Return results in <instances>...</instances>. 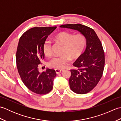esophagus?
<instances>
[{"instance_id":"1","label":"esophagus","mask_w":121,"mask_h":121,"mask_svg":"<svg viewBox=\"0 0 121 121\" xmlns=\"http://www.w3.org/2000/svg\"><path fill=\"white\" fill-rule=\"evenodd\" d=\"M56 72V74H59L60 73H62V72L64 71V70H59V69H56L55 70Z\"/></svg>"}]
</instances>
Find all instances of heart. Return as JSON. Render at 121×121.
<instances>
[{"label":"heart","mask_w":121,"mask_h":121,"mask_svg":"<svg viewBox=\"0 0 121 121\" xmlns=\"http://www.w3.org/2000/svg\"><path fill=\"white\" fill-rule=\"evenodd\" d=\"M55 39L65 45L62 56H55L49 62V65L56 69L63 68L70 61V57L76 59L83 52L86 44L85 36L79 33L73 35V33L68 32H62L56 34ZM43 49L45 55L49 56L52 55V43L49 40H46L43 43Z\"/></svg>","instance_id":"heart-1"}]
</instances>
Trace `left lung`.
Returning <instances> with one entry per match:
<instances>
[{"mask_svg": "<svg viewBox=\"0 0 121 121\" xmlns=\"http://www.w3.org/2000/svg\"><path fill=\"white\" fill-rule=\"evenodd\" d=\"M60 27L78 30L86 38V49L73 63L78 69L70 70L69 84L76 94L88 93L96 86L103 74L105 59L101 43L94 30L85 25L65 24Z\"/></svg>", "mask_w": 121, "mask_h": 121, "instance_id": "1", "label": "left lung"}]
</instances>
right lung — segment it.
I'll use <instances>...</instances> for the list:
<instances>
[{
  "label": "right lung",
  "mask_w": 121,
  "mask_h": 121,
  "mask_svg": "<svg viewBox=\"0 0 121 121\" xmlns=\"http://www.w3.org/2000/svg\"><path fill=\"white\" fill-rule=\"evenodd\" d=\"M56 28L33 27L23 34L18 43L16 62L18 72L23 83L30 91L45 95L52 89L56 74L53 69H46L40 73L38 65L45 58L43 43Z\"/></svg>",
  "instance_id": "add662e5"
}]
</instances>
